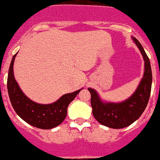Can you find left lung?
Listing matches in <instances>:
<instances>
[{
  "instance_id": "obj_1",
  "label": "left lung",
  "mask_w": 160,
  "mask_h": 160,
  "mask_svg": "<svg viewBox=\"0 0 160 160\" xmlns=\"http://www.w3.org/2000/svg\"><path fill=\"white\" fill-rule=\"evenodd\" d=\"M132 39L141 51L144 60V73L139 86L133 95L120 103L104 102L97 91L89 88L91 94V105L94 118L109 128L122 129L134 122L144 112L150 97L152 82L149 59L142 45L136 38Z\"/></svg>"
}]
</instances>
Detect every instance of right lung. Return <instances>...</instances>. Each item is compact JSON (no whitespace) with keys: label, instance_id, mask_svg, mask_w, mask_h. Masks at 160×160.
I'll use <instances>...</instances> for the list:
<instances>
[{"label":"right lung","instance_id":"obj_1","mask_svg":"<svg viewBox=\"0 0 160 160\" xmlns=\"http://www.w3.org/2000/svg\"><path fill=\"white\" fill-rule=\"evenodd\" d=\"M16 55L13 56L11 62L7 82L9 99L15 112L26 122L37 128L49 130L57 127L66 118L68 105L82 89L64 94L52 104H38L22 92L15 79L13 64Z\"/></svg>","mask_w":160,"mask_h":160}]
</instances>
